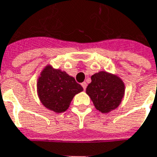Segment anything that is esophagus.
I'll use <instances>...</instances> for the list:
<instances>
[{
	"mask_svg": "<svg viewBox=\"0 0 157 157\" xmlns=\"http://www.w3.org/2000/svg\"><path fill=\"white\" fill-rule=\"evenodd\" d=\"M82 87H83V89L86 90V82H82Z\"/></svg>",
	"mask_w": 157,
	"mask_h": 157,
	"instance_id": "1",
	"label": "esophagus"
}]
</instances>
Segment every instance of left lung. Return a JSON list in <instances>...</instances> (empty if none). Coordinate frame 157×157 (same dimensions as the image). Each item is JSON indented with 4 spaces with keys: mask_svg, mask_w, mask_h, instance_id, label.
<instances>
[{
    "mask_svg": "<svg viewBox=\"0 0 157 157\" xmlns=\"http://www.w3.org/2000/svg\"><path fill=\"white\" fill-rule=\"evenodd\" d=\"M91 80L86 93L95 108L102 113H108L117 108L124 96L123 82L117 75L105 71L94 74Z\"/></svg>",
    "mask_w": 157,
    "mask_h": 157,
    "instance_id": "8db88e82",
    "label": "left lung"
}]
</instances>
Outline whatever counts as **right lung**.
<instances>
[{
    "mask_svg": "<svg viewBox=\"0 0 157 157\" xmlns=\"http://www.w3.org/2000/svg\"><path fill=\"white\" fill-rule=\"evenodd\" d=\"M83 91L82 86L65 71L54 70L48 65L41 71L37 82V93L46 108L56 113L65 111L75 94Z\"/></svg>",
    "mask_w": 157,
    "mask_h": 157,
    "instance_id": "obj_1",
    "label": "right lung"
}]
</instances>
